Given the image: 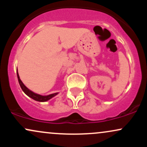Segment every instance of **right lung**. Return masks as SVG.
Wrapping results in <instances>:
<instances>
[{
    "label": "right lung",
    "mask_w": 147,
    "mask_h": 147,
    "mask_svg": "<svg viewBox=\"0 0 147 147\" xmlns=\"http://www.w3.org/2000/svg\"><path fill=\"white\" fill-rule=\"evenodd\" d=\"M17 77H18V82H19V84H20V86H21L23 92H24L27 95L29 96L30 97H31V98L34 99V100L38 101V102H46V101L49 100L50 99L52 98V97H55V95H57V93L51 94V95H49L47 96H42V95H38V94L34 93V92H33L32 91L30 90L29 89H28V88L25 86L24 84H23V82H22L21 79H20V77H19V75H18V72H17Z\"/></svg>",
    "instance_id": "add662e5"
}]
</instances>
